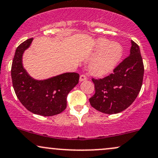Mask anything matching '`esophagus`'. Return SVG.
<instances>
[{"label": "esophagus", "instance_id": "1", "mask_svg": "<svg viewBox=\"0 0 158 158\" xmlns=\"http://www.w3.org/2000/svg\"><path fill=\"white\" fill-rule=\"evenodd\" d=\"M87 77L85 75H83V74H81L80 76V77H79V81H86L87 80Z\"/></svg>", "mask_w": 158, "mask_h": 158}]
</instances>
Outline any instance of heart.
Here are the masks:
<instances>
[{
    "label": "heart",
    "mask_w": 158,
    "mask_h": 158,
    "mask_svg": "<svg viewBox=\"0 0 158 158\" xmlns=\"http://www.w3.org/2000/svg\"><path fill=\"white\" fill-rule=\"evenodd\" d=\"M95 57L89 66L93 76L103 77L111 73L117 67L123 55V48L120 43L110 42L105 38L96 40L93 55Z\"/></svg>",
    "instance_id": "b5f03b06"
}]
</instances>
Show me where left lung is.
Wrapping results in <instances>:
<instances>
[{
    "label": "left lung",
    "mask_w": 158,
    "mask_h": 158,
    "mask_svg": "<svg viewBox=\"0 0 158 158\" xmlns=\"http://www.w3.org/2000/svg\"><path fill=\"white\" fill-rule=\"evenodd\" d=\"M130 54L113 73L100 79H92L95 94L89 101L93 107L106 114H115L130 107L139 94L144 67L139 46L131 41Z\"/></svg>",
    "instance_id": "8db88e82"
}]
</instances>
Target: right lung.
I'll return each mask as SVG.
<instances>
[{
  "instance_id": "1",
  "label": "right lung",
  "mask_w": 158,
  "mask_h": 158,
  "mask_svg": "<svg viewBox=\"0 0 158 158\" xmlns=\"http://www.w3.org/2000/svg\"><path fill=\"white\" fill-rule=\"evenodd\" d=\"M33 38L21 43L15 51L12 61V85L17 97L31 113L52 116L67 107V96L79 83L77 73H64L43 80L32 78L23 65V55L29 48Z\"/></svg>"
}]
</instances>
